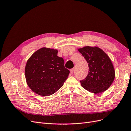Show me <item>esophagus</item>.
<instances>
[{"instance_id":"34e87169","label":"esophagus","mask_w":131,"mask_h":131,"mask_svg":"<svg viewBox=\"0 0 131 131\" xmlns=\"http://www.w3.org/2000/svg\"><path fill=\"white\" fill-rule=\"evenodd\" d=\"M74 68H72V69H71L70 70V73L72 74H73V73H74Z\"/></svg>"}]
</instances>
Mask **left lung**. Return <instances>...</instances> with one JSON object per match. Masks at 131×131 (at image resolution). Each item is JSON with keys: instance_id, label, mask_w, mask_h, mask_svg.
<instances>
[{"instance_id": "left-lung-1", "label": "left lung", "mask_w": 131, "mask_h": 131, "mask_svg": "<svg viewBox=\"0 0 131 131\" xmlns=\"http://www.w3.org/2000/svg\"><path fill=\"white\" fill-rule=\"evenodd\" d=\"M79 51L89 64V74L80 80L83 88L90 92H103L112 84L115 78V70L110 59L98 47L85 46Z\"/></svg>"}]
</instances>
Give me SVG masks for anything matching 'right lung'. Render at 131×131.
Returning <instances> with one entry per match:
<instances>
[{
	"label": "right lung",
	"instance_id": "add662e5",
	"mask_svg": "<svg viewBox=\"0 0 131 131\" xmlns=\"http://www.w3.org/2000/svg\"><path fill=\"white\" fill-rule=\"evenodd\" d=\"M57 50L43 47L34 52L28 60L25 77L34 92L42 96L53 94L63 85L70 71L57 56Z\"/></svg>",
	"mask_w": 131,
	"mask_h": 131
}]
</instances>
